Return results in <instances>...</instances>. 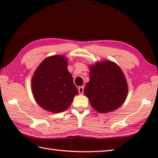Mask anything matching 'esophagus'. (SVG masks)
I'll list each match as a JSON object with an SVG mask.
<instances>
[{
    "instance_id": "esophagus-1",
    "label": "esophagus",
    "mask_w": 158,
    "mask_h": 158,
    "mask_svg": "<svg viewBox=\"0 0 158 158\" xmlns=\"http://www.w3.org/2000/svg\"><path fill=\"white\" fill-rule=\"evenodd\" d=\"M84 86H80L79 87L78 90H79V93L80 95H82L84 93Z\"/></svg>"
}]
</instances>
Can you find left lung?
<instances>
[{"instance_id":"8db88e82","label":"left lung","mask_w":158,"mask_h":158,"mask_svg":"<svg viewBox=\"0 0 158 158\" xmlns=\"http://www.w3.org/2000/svg\"><path fill=\"white\" fill-rule=\"evenodd\" d=\"M89 68L90 80L84 93L92 107L102 114L118 109L128 93L127 80L121 68L110 60L96 62Z\"/></svg>"}]
</instances>
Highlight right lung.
Wrapping results in <instances>:
<instances>
[{"mask_svg":"<svg viewBox=\"0 0 158 158\" xmlns=\"http://www.w3.org/2000/svg\"><path fill=\"white\" fill-rule=\"evenodd\" d=\"M31 90L35 100L44 110L65 111L79 93L68 69V58L56 55L45 58L32 77Z\"/></svg>","mask_w":158,"mask_h":158,"instance_id":"obj_1","label":"right lung"}]
</instances>
